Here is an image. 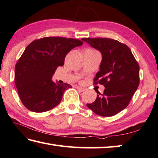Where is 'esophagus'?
<instances>
[{
    "instance_id": "1",
    "label": "esophagus",
    "mask_w": 158,
    "mask_h": 158,
    "mask_svg": "<svg viewBox=\"0 0 158 158\" xmlns=\"http://www.w3.org/2000/svg\"><path fill=\"white\" fill-rule=\"evenodd\" d=\"M76 88L77 89V90H79V91H81V92H83V91H84V90H85V88H82V87H80V86H77V87H76Z\"/></svg>"
}]
</instances>
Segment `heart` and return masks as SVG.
<instances>
[{
	"mask_svg": "<svg viewBox=\"0 0 158 158\" xmlns=\"http://www.w3.org/2000/svg\"><path fill=\"white\" fill-rule=\"evenodd\" d=\"M88 50H92V51H95L94 50H93V49H88Z\"/></svg>",
	"mask_w": 158,
	"mask_h": 158,
	"instance_id": "heart-1",
	"label": "heart"
}]
</instances>
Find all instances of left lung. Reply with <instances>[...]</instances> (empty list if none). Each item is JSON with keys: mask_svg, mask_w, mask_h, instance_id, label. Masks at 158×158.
Returning a JSON list of instances; mask_svg holds the SVG:
<instances>
[{"mask_svg": "<svg viewBox=\"0 0 158 158\" xmlns=\"http://www.w3.org/2000/svg\"><path fill=\"white\" fill-rule=\"evenodd\" d=\"M84 41L101 52L100 70L94 79V85L105 87L95 101L87 104L94 113L110 117L128 106L139 84V66L127 45L108 38H83Z\"/></svg>", "mask_w": 158, "mask_h": 158, "instance_id": "left-lung-1", "label": "left lung"}]
</instances>
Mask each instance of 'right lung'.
I'll return each instance as SVG.
<instances>
[{"label":"right lung","instance_id":"obj_1","mask_svg":"<svg viewBox=\"0 0 158 158\" xmlns=\"http://www.w3.org/2000/svg\"><path fill=\"white\" fill-rule=\"evenodd\" d=\"M83 44L81 40L61 36L36 39L27 45L18 60L14 80L19 95L25 108L44 113L58 105L64 91L72 86L55 84L52 77L62 66L66 54Z\"/></svg>","mask_w":158,"mask_h":158}]
</instances>
